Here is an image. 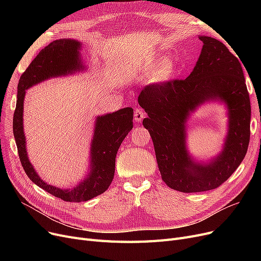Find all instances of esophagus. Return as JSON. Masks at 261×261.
I'll return each instance as SVG.
<instances>
[{"mask_svg":"<svg viewBox=\"0 0 261 261\" xmlns=\"http://www.w3.org/2000/svg\"><path fill=\"white\" fill-rule=\"evenodd\" d=\"M145 117V112L143 111V109H136L134 111V120L136 122H141Z\"/></svg>","mask_w":261,"mask_h":261,"instance_id":"esophagus-1","label":"esophagus"}]
</instances>
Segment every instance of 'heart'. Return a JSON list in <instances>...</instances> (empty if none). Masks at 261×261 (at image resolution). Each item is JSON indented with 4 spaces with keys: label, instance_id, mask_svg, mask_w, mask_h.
<instances>
[{
    "label": "heart",
    "instance_id": "b5f03b06",
    "mask_svg": "<svg viewBox=\"0 0 261 261\" xmlns=\"http://www.w3.org/2000/svg\"><path fill=\"white\" fill-rule=\"evenodd\" d=\"M147 72H149V79L153 84H165L171 80L175 74V63L169 58L163 59L160 62L151 61L147 64Z\"/></svg>",
    "mask_w": 261,
    "mask_h": 261
}]
</instances>
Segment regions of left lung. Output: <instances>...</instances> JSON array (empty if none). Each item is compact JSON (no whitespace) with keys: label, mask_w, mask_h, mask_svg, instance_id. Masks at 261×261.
<instances>
[{"label":"left lung","mask_w":261,"mask_h":261,"mask_svg":"<svg viewBox=\"0 0 261 261\" xmlns=\"http://www.w3.org/2000/svg\"><path fill=\"white\" fill-rule=\"evenodd\" d=\"M199 39L202 50L186 79L149 85L139 96L148 115L143 125L152 139L162 180L181 193L220 186L238 168L250 143L251 102L241 63L219 40L207 36ZM210 101L226 106L228 133L220 154L198 162L186 147L187 120Z\"/></svg>","instance_id":"8db88e82"}]
</instances>
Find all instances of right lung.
Listing matches in <instances>:
<instances>
[{"label": "right lung", "mask_w": 261, "mask_h": 261, "mask_svg": "<svg viewBox=\"0 0 261 261\" xmlns=\"http://www.w3.org/2000/svg\"><path fill=\"white\" fill-rule=\"evenodd\" d=\"M81 43L74 39L55 40L41 50L21 75L18 85L17 106L13 113V135L18 153L27 176L50 195L66 202L88 201L101 195L111 184L115 172V158L118 148L133 128V109L123 108L113 113L96 117L90 148V168L84 180L75 187L60 188L43 181L26 151L23 129V108L26 90L49 78L72 75L85 71L81 61Z\"/></svg>", "instance_id": "add662e5"}]
</instances>
